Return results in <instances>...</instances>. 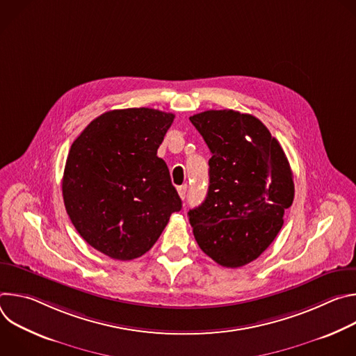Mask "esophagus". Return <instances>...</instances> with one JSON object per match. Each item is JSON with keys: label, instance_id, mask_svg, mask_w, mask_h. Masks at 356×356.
I'll return each instance as SVG.
<instances>
[{"label": "esophagus", "instance_id": "1", "mask_svg": "<svg viewBox=\"0 0 356 356\" xmlns=\"http://www.w3.org/2000/svg\"><path fill=\"white\" fill-rule=\"evenodd\" d=\"M177 193H179V195H180V198H181V200H184V198H186V195H187V186L184 184V186L177 187Z\"/></svg>", "mask_w": 356, "mask_h": 356}]
</instances>
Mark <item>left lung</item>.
<instances>
[{
    "label": "left lung",
    "instance_id": "left-lung-1",
    "mask_svg": "<svg viewBox=\"0 0 356 356\" xmlns=\"http://www.w3.org/2000/svg\"><path fill=\"white\" fill-rule=\"evenodd\" d=\"M190 121L211 152L207 197L188 211L194 238L218 265L241 268L259 258L282 229L294 198L289 161L250 114L210 110Z\"/></svg>",
    "mask_w": 356,
    "mask_h": 356
}]
</instances>
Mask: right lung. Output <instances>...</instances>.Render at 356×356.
I'll return each mask as SVG.
<instances>
[{"label":"right lung","mask_w":356,"mask_h":356,"mask_svg":"<svg viewBox=\"0 0 356 356\" xmlns=\"http://www.w3.org/2000/svg\"><path fill=\"white\" fill-rule=\"evenodd\" d=\"M175 115L152 108L101 114L73 142L62 181L66 211L81 238L131 261L155 245L181 200L158 158Z\"/></svg>","instance_id":"right-lung-1"}]
</instances>
